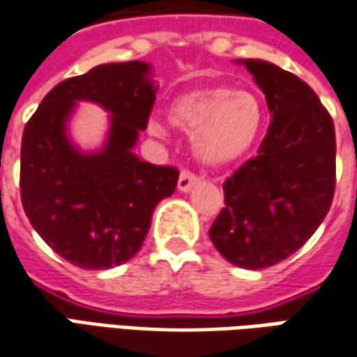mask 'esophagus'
Instances as JSON below:
<instances>
[{
  "instance_id": "34e87169",
  "label": "esophagus",
  "mask_w": 357,
  "mask_h": 357,
  "mask_svg": "<svg viewBox=\"0 0 357 357\" xmlns=\"http://www.w3.org/2000/svg\"><path fill=\"white\" fill-rule=\"evenodd\" d=\"M197 181H199V178L195 174H192V172H181L178 179V190L179 192H190Z\"/></svg>"
}]
</instances>
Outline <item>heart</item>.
Here are the masks:
<instances>
[{"label": "heart", "instance_id": "heart-1", "mask_svg": "<svg viewBox=\"0 0 357 357\" xmlns=\"http://www.w3.org/2000/svg\"><path fill=\"white\" fill-rule=\"evenodd\" d=\"M169 119L192 133L195 155L208 165H229L256 146L264 128V107L254 93L231 87H206L181 93L169 107ZM148 130L165 135L162 121L149 119Z\"/></svg>", "mask_w": 357, "mask_h": 357}]
</instances>
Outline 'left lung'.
<instances>
[{
  "label": "left lung",
  "instance_id": "1",
  "mask_svg": "<svg viewBox=\"0 0 357 357\" xmlns=\"http://www.w3.org/2000/svg\"><path fill=\"white\" fill-rule=\"evenodd\" d=\"M266 93L270 128L257 149L225 179V208L209 227L222 256L261 270L298 252L330 211L335 190V132L316 91L261 59H240Z\"/></svg>",
  "mask_w": 357,
  "mask_h": 357
}]
</instances>
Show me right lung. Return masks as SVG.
<instances>
[{
  "label": "right lung",
  "mask_w": 357,
  "mask_h": 357,
  "mask_svg": "<svg viewBox=\"0 0 357 357\" xmlns=\"http://www.w3.org/2000/svg\"><path fill=\"white\" fill-rule=\"evenodd\" d=\"M155 93L146 61L103 63L57 84L25 126L20 172L25 215L55 254L77 268L107 270L132 259L155 206L176 192V167L133 153ZM75 100L100 102L112 114L108 142L93 154L79 152L67 137Z\"/></svg>",
  "instance_id": "right-lung-1"
}]
</instances>
